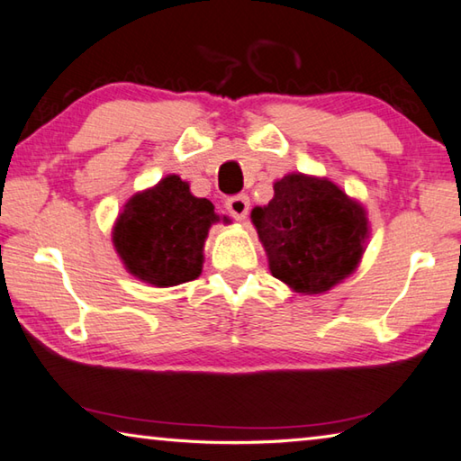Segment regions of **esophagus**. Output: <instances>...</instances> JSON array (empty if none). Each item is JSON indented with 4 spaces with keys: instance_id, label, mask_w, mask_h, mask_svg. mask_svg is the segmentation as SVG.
Masks as SVG:
<instances>
[{
    "instance_id": "34e87169",
    "label": "esophagus",
    "mask_w": 461,
    "mask_h": 461,
    "mask_svg": "<svg viewBox=\"0 0 461 461\" xmlns=\"http://www.w3.org/2000/svg\"><path fill=\"white\" fill-rule=\"evenodd\" d=\"M225 207H228L231 217H236V220H244L249 212V197L248 195H233L228 199V202H225Z\"/></svg>"
}]
</instances>
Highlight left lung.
<instances>
[{
	"instance_id": "8db88e82",
	"label": "left lung",
	"mask_w": 461,
	"mask_h": 461,
	"mask_svg": "<svg viewBox=\"0 0 461 461\" xmlns=\"http://www.w3.org/2000/svg\"><path fill=\"white\" fill-rule=\"evenodd\" d=\"M252 221L274 278L303 294H321L361 262L369 240L365 207L329 179L290 173Z\"/></svg>"
}]
</instances>
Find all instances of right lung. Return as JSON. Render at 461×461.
Here are the masks:
<instances>
[{"mask_svg":"<svg viewBox=\"0 0 461 461\" xmlns=\"http://www.w3.org/2000/svg\"><path fill=\"white\" fill-rule=\"evenodd\" d=\"M213 209L209 199L191 195L179 175H167L129 199L114 223L113 244L139 280L157 288L191 282L202 274L207 231L220 221Z\"/></svg>","mask_w":461,"mask_h":461,"instance_id":"obj_1","label":"right lung"}]
</instances>
